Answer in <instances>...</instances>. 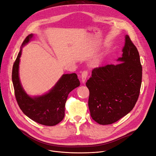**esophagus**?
I'll use <instances>...</instances> for the list:
<instances>
[{"label":"esophagus","mask_w":156,"mask_h":156,"mask_svg":"<svg viewBox=\"0 0 156 156\" xmlns=\"http://www.w3.org/2000/svg\"><path fill=\"white\" fill-rule=\"evenodd\" d=\"M88 72L87 70H84L82 73H81V79H82V82L84 83L85 80H86V78L87 77Z\"/></svg>","instance_id":"esophagus-1"}]
</instances>
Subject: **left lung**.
Returning <instances> with one entry per match:
<instances>
[{
    "label": "left lung",
    "instance_id": "1",
    "mask_svg": "<svg viewBox=\"0 0 156 156\" xmlns=\"http://www.w3.org/2000/svg\"><path fill=\"white\" fill-rule=\"evenodd\" d=\"M121 63L96 67L86 83L93 119L102 125L117 122L134 108L139 97L142 66L137 48L126 36Z\"/></svg>",
    "mask_w": 156,
    "mask_h": 156
}]
</instances>
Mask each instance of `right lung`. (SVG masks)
Listing matches in <instances>:
<instances>
[{
    "label": "right lung",
    "instance_id": "right-lung-1",
    "mask_svg": "<svg viewBox=\"0 0 156 156\" xmlns=\"http://www.w3.org/2000/svg\"><path fill=\"white\" fill-rule=\"evenodd\" d=\"M33 37L28 35L22 46L28 43ZM21 49L14 62L12 71V80L16 100L20 109L27 116L39 124L52 126L60 122L65 116V106L68 95L80 86L75 73L64 74L55 87L44 95L31 98L22 87L18 74Z\"/></svg>",
    "mask_w": 156,
    "mask_h": 156
}]
</instances>
